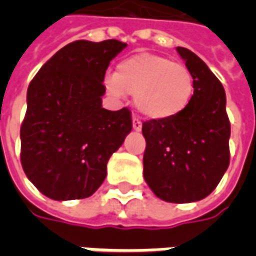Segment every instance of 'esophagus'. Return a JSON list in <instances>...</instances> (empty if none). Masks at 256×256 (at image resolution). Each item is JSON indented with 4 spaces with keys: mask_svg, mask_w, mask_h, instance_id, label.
<instances>
[{
    "mask_svg": "<svg viewBox=\"0 0 256 256\" xmlns=\"http://www.w3.org/2000/svg\"><path fill=\"white\" fill-rule=\"evenodd\" d=\"M133 128L136 132H141V128H142V123L137 116L133 118Z\"/></svg>",
    "mask_w": 256,
    "mask_h": 256,
    "instance_id": "34e87169",
    "label": "esophagus"
}]
</instances>
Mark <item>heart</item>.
<instances>
[{"label": "heart", "mask_w": 256, "mask_h": 256, "mask_svg": "<svg viewBox=\"0 0 256 256\" xmlns=\"http://www.w3.org/2000/svg\"><path fill=\"white\" fill-rule=\"evenodd\" d=\"M116 98L136 96V106L150 119H168L186 108L193 94V76L185 66L170 58L141 53L122 60L118 72L106 79Z\"/></svg>", "instance_id": "1"}]
</instances>
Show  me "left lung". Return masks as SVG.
<instances>
[{
    "instance_id": "obj_1",
    "label": "left lung",
    "mask_w": 256,
    "mask_h": 256,
    "mask_svg": "<svg viewBox=\"0 0 256 256\" xmlns=\"http://www.w3.org/2000/svg\"><path fill=\"white\" fill-rule=\"evenodd\" d=\"M193 76V96L181 114L142 123L144 178L164 202L207 198L229 167L230 122L224 86L202 58L177 48Z\"/></svg>"
}]
</instances>
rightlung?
I'll list each match as a JSON object with an SVG mask.
<instances>
[{
	"label": "right lung",
	"mask_w": 256,
	"mask_h": 256,
	"mask_svg": "<svg viewBox=\"0 0 256 256\" xmlns=\"http://www.w3.org/2000/svg\"><path fill=\"white\" fill-rule=\"evenodd\" d=\"M128 44L80 40L44 64L27 90L20 162L38 190L53 200L92 196L106 163L132 132L128 108L101 106L110 62Z\"/></svg>",
	"instance_id": "1"
}]
</instances>
